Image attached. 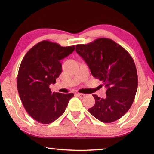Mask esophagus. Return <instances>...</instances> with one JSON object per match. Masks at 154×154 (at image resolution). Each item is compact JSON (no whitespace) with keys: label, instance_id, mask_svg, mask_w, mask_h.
Here are the masks:
<instances>
[{"label":"esophagus","instance_id":"obj_1","mask_svg":"<svg viewBox=\"0 0 154 154\" xmlns=\"http://www.w3.org/2000/svg\"><path fill=\"white\" fill-rule=\"evenodd\" d=\"M77 96H78L79 97H80V98L82 99V98H83V97H84L85 96V94H82V93H78Z\"/></svg>","mask_w":154,"mask_h":154}]
</instances>
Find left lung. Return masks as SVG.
<instances>
[{
  "label": "left lung",
  "instance_id": "1",
  "mask_svg": "<svg viewBox=\"0 0 154 154\" xmlns=\"http://www.w3.org/2000/svg\"><path fill=\"white\" fill-rule=\"evenodd\" d=\"M76 51L92 76L107 88L105 98L92 95L95 104L88 112L103 123L119 119L132 106L137 89V73L133 58L122 46L105 38L78 44Z\"/></svg>",
  "mask_w": 154,
  "mask_h": 154
}]
</instances>
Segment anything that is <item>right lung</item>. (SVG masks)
Masks as SVG:
<instances>
[{
    "label": "right lung",
    "instance_id": "add662e5",
    "mask_svg": "<svg viewBox=\"0 0 154 154\" xmlns=\"http://www.w3.org/2000/svg\"><path fill=\"white\" fill-rule=\"evenodd\" d=\"M75 49L44 40L34 45L23 58L17 76V88L22 103L30 116L42 124L53 122L66 110L73 93L52 92L51 83L62 72L60 60Z\"/></svg>",
    "mask_w": 154,
    "mask_h": 154
}]
</instances>
